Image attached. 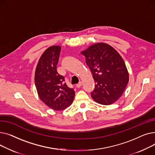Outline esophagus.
<instances>
[{
	"mask_svg": "<svg viewBox=\"0 0 155 155\" xmlns=\"http://www.w3.org/2000/svg\"><path fill=\"white\" fill-rule=\"evenodd\" d=\"M82 85V82H80L78 84H77L76 85V86H77V88H80Z\"/></svg>",
	"mask_w": 155,
	"mask_h": 155,
	"instance_id": "obj_1",
	"label": "esophagus"
}]
</instances>
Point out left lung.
I'll list each match as a JSON object with an SVG mask.
<instances>
[{"label": "left lung", "mask_w": 155, "mask_h": 155, "mask_svg": "<svg viewBox=\"0 0 155 155\" xmlns=\"http://www.w3.org/2000/svg\"><path fill=\"white\" fill-rule=\"evenodd\" d=\"M91 69L95 87L92 99L102 105H110L123 95L129 82V73L119 53L110 45L97 43L81 51Z\"/></svg>", "instance_id": "left-lung-1"}]
</instances>
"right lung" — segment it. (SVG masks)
<instances>
[{
  "label": "right lung",
  "mask_w": 155,
  "mask_h": 155,
  "mask_svg": "<svg viewBox=\"0 0 155 155\" xmlns=\"http://www.w3.org/2000/svg\"><path fill=\"white\" fill-rule=\"evenodd\" d=\"M61 46L48 48L41 56L35 70V82L40 100L48 107L61 110L71 104L75 91L64 83L63 76L56 70Z\"/></svg>",
  "instance_id": "right-lung-1"
}]
</instances>
